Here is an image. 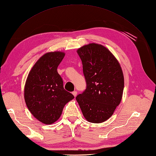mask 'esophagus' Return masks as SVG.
Returning <instances> with one entry per match:
<instances>
[{"label": "esophagus", "instance_id": "34e87169", "mask_svg": "<svg viewBox=\"0 0 156 156\" xmlns=\"http://www.w3.org/2000/svg\"><path fill=\"white\" fill-rule=\"evenodd\" d=\"M72 94H73L74 97H76V96H77V91H76V90H74L73 92L72 93Z\"/></svg>", "mask_w": 156, "mask_h": 156}]
</instances>
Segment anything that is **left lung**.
<instances>
[{"mask_svg":"<svg viewBox=\"0 0 156 156\" xmlns=\"http://www.w3.org/2000/svg\"><path fill=\"white\" fill-rule=\"evenodd\" d=\"M77 51L87 87L76 100L87 121L103 122L112 115L122 99V70L112 53L101 44H89Z\"/></svg>","mask_w":156,"mask_h":156,"instance_id":"left-lung-1","label":"left lung"}]
</instances>
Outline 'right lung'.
<instances>
[{"mask_svg":"<svg viewBox=\"0 0 156 156\" xmlns=\"http://www.w3.org/2000/svg\"><path fill=\"white\" fill-rule=\"evenodd\" d=\"M65 54L49 52L37 61L28 75L24 87L26 106L36 119L51 124L59 119L64 106L74 96L63 88L58 67Z\"/></svg>","mask_w":156,"mask_h":156,"instance_id":"obj_1","label":"right lung"}]
</instances>
